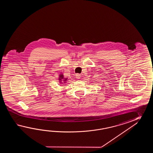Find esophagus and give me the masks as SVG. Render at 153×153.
Listing matches in <instances>:
<instances>
[{
  "mask_svg": "<svg viewBox=\"0 0 153 153\" xmlns=\"http://www.w3.org/2000/svg\"><path fill=\"white\" fill-rule=\"evenodd\" d=\"M80 76H81V75H80V74H76V78L77 79H80V77H81Z\"/></svg>",
  "mask_w": 153,
  "mask_h": 153,
  "instance_id": "esophagus-1",
  "label": "esophagus"
}]
</instances>
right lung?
I'll return each mask as SVG.
<instances>
[{"label":"right lung","instance_id":"right-lung-1","mask_svg":"<svg viewBox=\"0 0 153 153\" xmlns=\"http://www.w3.org/2000/svg\"><path fill=\"white\" fill-rule=\"evenodd\" d=\"M59 82H60V84L62 85L63 84H65L67 81L68 78H65L64 77V75L63 74H60L59 75Z\"/></svg>","mask_w":153,"mask_h":153}]
</instances>
